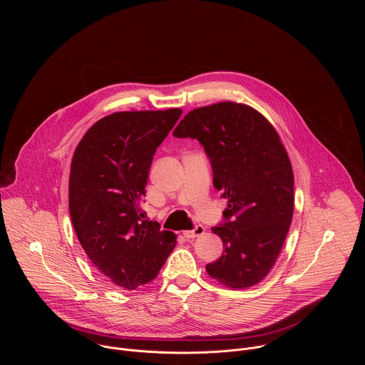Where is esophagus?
Returning <instances> with one entry per match:
<instances>
[{
  "label": "esophagus",
  "mask_w": 365,
  "mask_h": 365,
  "mask_svg": "<svg viewBox=\"0 0 365 365\" xmlns=\"http://www.w3.org/2000/svg\"><path fill=\"white\" fill-rule=\"evenodd\" d=\"M205 233V227L202 225H197L192 230H185L184 232V236L187 239H194V237H198V236H202Z\"/></svg>",
  "instance_id": "esophagus-1"
}]
</instances>
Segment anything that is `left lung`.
Segmentation results:
<instances>
[{
    "mask_svg": "<svg viewBox=\"0 0 365 365\" xmlns=\"http://www.w3.org/2000/svg\"><path fill=\"white\" fill-rule=\"evenodd\" d=\"M173 136L204 146L213 187L227 200L225 220L212 227L223 253L207 265L209 275L233 289L259 284L277 260L294 215V173L277 130L247 105L219 103L188 112Z\"/></svg>",
    "mask_w": 365,
    "mask_h": 365,
    "instance_id": "8db88e82",
    "label": "left lung"
}]
</instances>
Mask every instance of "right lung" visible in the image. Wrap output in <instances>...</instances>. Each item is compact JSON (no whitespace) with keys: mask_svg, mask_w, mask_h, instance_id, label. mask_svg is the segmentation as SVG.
Instances as JSON below:
<instances>
[{"mask_svg":"<svg viewBox=\"0 0 365 365\" xmlns=\"http://www.w3.org/2000/svg\"><path fill=\"white\" fill-rule=\"evenodd\" d=\"M182 110L115 112L94 123L71 160L68 208L93 264L115 285L153 281L177 236L145 219L140 208L156 149Z\"/></svg>","mask_w":365,"mask_h":365,"instance_id":"add662e5","label":"right lung"}]
</instances>
